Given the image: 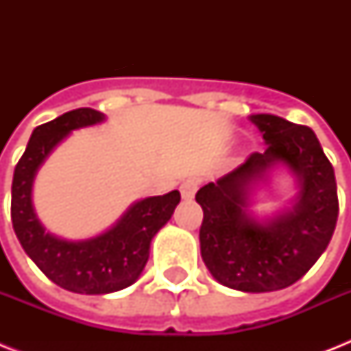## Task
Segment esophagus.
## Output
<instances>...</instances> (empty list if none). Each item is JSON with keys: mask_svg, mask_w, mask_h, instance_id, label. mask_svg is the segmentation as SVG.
Returning a JSON list of instances; mask_svg holds the SVG:
<instances>
[{"mask_svg": "<svg viewBox=\"0 0 351 351\" xmlns=\"http://www.w3.org/2000/svg\"><path fill=\"white\" fill-rule=\"evenodd\" d=\"M198 186H200V180H198L197 176H189V178H186L180 186L182 198H184V200H191V198L195 197V193H197Z\"/></svg>", "mask_w": 351, "mask_h": 351, "instance_id": "34e87169", "label": "esophagus"}]
</instances>
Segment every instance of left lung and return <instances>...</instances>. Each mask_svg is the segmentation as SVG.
I'll return each instance as SVG.
<instances>
[{
  "mask_svg": "<svg viewBox=\"0 0 351 351\" xmlns=\"http://www.w3.org/2000/svg\"><path fill=\"white\" fill-rule=\"evenodd\" d=\"M266 142L244 164L198 189L202 206L200 253L215 280L245 293L295 284L324 253L339 215L335 173L310 127L275 114H251ZM282 165L298 178L289 208L258 219L250 195Z\"/></svg>",
  "mask_w": 351,
  "mask_h": 351,
  "instance_id": "1",
  "label": "left lung"
}]
</instances>
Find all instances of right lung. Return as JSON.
Masks as SVG:
<instances>
[{
	"instance_id": "add662e5",
	"label": "right lung",
	"mask_w": 351,
	"mask_h": 351,
	"mask_svg": "<svg viewBox=\"0 0 351 351\" xmlns=\"http://www.w3.org/2000/svg\"><path fill=\"white\" fill-rule=\"evenodd\" d=\"M104 120V112L82 107L38 125L12 178L10 217L19 244L52 282L82 295L112 293L136 282L147 264L151 240L180 202L178 191L142 198L131 204L112 228L93 239L67 240L45 230L32 206L36 173L74 129Z\"/></svg>"
}]
</instances>
